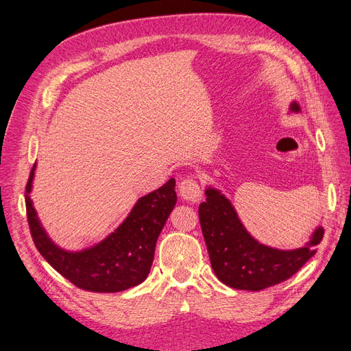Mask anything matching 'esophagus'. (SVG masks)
I'll return each mask as SVG.
<instances>
[{
    "label": "esophagus",
    "mask_w": 351,
    "mask_h": 351,
    "mask_svg": "<svg viewBox=\"0 0 351 351\" xmlns=\"http://www.w3.org/2000/svg\"><path fill=\"white\" fill-rule=\"evenodd\" d=\"M179 194L185 201L197 202L202 197V191L195 179L185 178L180 180V184H179Z\"/></svg>",
    "instance_id": "esophagus-1"
}]
</instances>
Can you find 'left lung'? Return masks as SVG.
<instances>
[{"label": "left lung", "instance_id": "1", "mask_svg": "<svg viewBox=\"0 0 351 351\" xmlns=\"http://www.w3.org/2000/svg\"><path fill=\"white\" fill-rule=\"evenodd\" d=\"M290 110L299 114L298 101ZM198 214L214 274L226 286L259 291L286 281L306 264L321 243L324 229L316 228L311 241L298 250H277L258 242L245 229L230 199L221 191L208 186Z\"/></svg>", "mask_w": 351, "mask_h": 351}]
</instances>
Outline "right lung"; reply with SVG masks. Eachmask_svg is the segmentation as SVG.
<instances>
[{
	"label": "right lung",
	"instance_id": "add662e5",
	"mask_svg": "<svg viewBox=\"0 0 351 351\" xmlns=\"http://www.w3.org/2000/svg\"><path fill=\"white\" fill-rule=\"evenodd\" d=\"M36 163L26 185L30 233L38 251L58 273L78 289L117 293L138 286L150 273L156 242L176 204L175 179L137 199L115 232L82 251H66L48 236L30 198Z\"/></svg>",
	"mask_w": 351,
	"mask_h": 351
}]
</instances>
